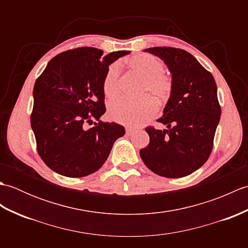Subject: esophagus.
<instances>
[{
    "label": "esophagus",
    "mask_w": 248,
    "mask_h": 248,
    "mask_svg": "<svg viewBox=\"0 0 248 248\" xmlns=\"http://www.w3.org/2000/svg\"><path fill=\"white\" fill-rule=\"evenodd\" d=\"M133 132H134V130H133L132 128H131V127H127V128H125V133H127L128 135H131Z\"/></svg>",
    "instance_id": "obj_1"
}]
</instances>
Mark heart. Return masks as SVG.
Wrapping results in <instances>:
<instances>
[{"mask_svg": "<svg viewBox=\"0 0 248 248\" xmlns=\"http://www.w3.org/2000/svg\"><path fill=\"white\" fill-rule=\"evenodd\" d=\"M128 66L139 76L144 78L140 93H150L159 102H165L172 93L173 82L164 71V65L157 57L141 53L127 61ZM119 67L117 64L109 66L103 80V93L108 98H114L118 93ZM156 113V104L149 96L139 100L117 99L109 102L108 116L110 120L121 124L139 127L150 120Z\"/></svg>", "mask_w": 248, "mask_h": 248, "instance_id": "1", "label": "heart"}]
</instances>
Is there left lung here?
<instances>
[{
    "instance_id": "1",
    "label": "left lung",
    "mask_w": 248,
    "mask_h": 248,
    "mask_svg": "<svg viewBox=\"0 0 248 248\" xmlns=\"http://www.w3.org/2000/svg\"><path fill=\"white\" fill-rule=\"evenodd\" d=\"M145 51L164 61L173 87L163 116L157 119L167 129L146 128L150 141L140 155L156 175L186 177L202 167L211 155L222 113L217 83L211 72L186 51L171 46Z\"/></svg>"
}]
</instances>
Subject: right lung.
<instances>
[{
	"mask_svg": "<svg viewBox=\"0 0 248 248\" xmlns=\"http://www.w3.org/2000/svg\"><path fill=\"white\" fill-rule=\"evenodd\" d=\"M130 51H103L92 46L62 52L53 57L34 85L31 125L37 151L46 165L62 176L80 178L97 171L107 161L123 125L94 123L105 113L103 80L108 66Z\"/></svg>",
	"mask_w": 248,
	"mask_h": 248,
	"instance_id": "obj_1",
	"label": "right lung"
}]
</instances>
